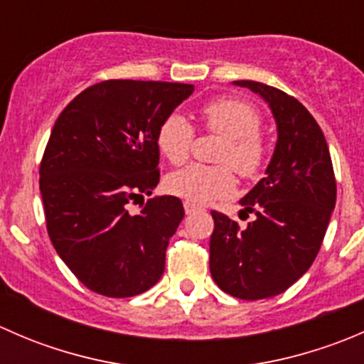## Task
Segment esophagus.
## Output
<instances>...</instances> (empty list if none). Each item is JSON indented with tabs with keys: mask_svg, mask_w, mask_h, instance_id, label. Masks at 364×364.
Segmentation results:
<instances>
[{
	"mask_svg": "<svg viewBox=\"0 0 364 364\" xmlns=\"http://www.w3.org/2000/svg\"><path fill=\"white\" fill-rule=\"evenodd\" d=\"M203 208H199V205H196L193 203H188V200H185V211L186 215H192V213H197L200 211Z\"/></svg>",
	"mask_w": 364,
	"mask_h": 364,
	"instance_id": "34e87169",
	"label": "esophagus"
}]
</instances>
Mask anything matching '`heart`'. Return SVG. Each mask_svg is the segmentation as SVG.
Returning <instances> with one entry per match:
<instances>
[{
	"instance_id": "1",
	"label": "heart",
	"mask_w": 364,
	"mask_h": 364,
	"mask_svg": "<svg viewBox=\"0 0 364 364\" xmlns=\"http://www.w3.org/2000/svg\"><path fill=\"white\" fill-rule=\"evenodd\" d=\"M204 128L223 137L216 153L218 165L190 164L174 171L165 186L174 196L193 204H208L229 197L236 188L234 171L243 179L262 174L267 161V142L260 134L262 117L248 102L222 97L200 107ZM196 141V128L181 112H172L160 123L156 144L171 164H183L190 156Z\"/></svg>"
}]
</instances>
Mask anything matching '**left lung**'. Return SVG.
Instances as JSON below:
<instances>
[{
  "instance_id": "8db88e82",
  "label": "left lung",
  "mask_w": 364,
  "mask_h": 364,
  "mask_svg": "<svg viewBox=\"0 0 364 364\" xmlns=\"http://www.w3.org/2000/svg\"><path fill=\"white\" fill-rule=\"evenodd\" d=\"M269 104L278 142L267 176L240 200L247 227L223 213L209 241L215 284L240 299H266L287 291L314 264L336 203V179L328 142L308 109L278 87L234 80Z\"/></svg>"
}]
</instances>
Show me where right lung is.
I'll return each mask as SVG.
<instances>
[{"mask_svg":"<svg viewBox=\"0 0 364 364\" xmlns=\"http://www.w3.org/2000/svg\"><path fill=\"white\" fill-rule=\"evenodd\" d=\"M192 84L111 79L86 87L54 123L40 161L50 243L77 280L107 297L146 292L161 278L185 216L172 196L130 205L160 181L156 132Z\"/></svg>","mask_w":364,"mask_h":364,"instance_id":"right-lung-1","label":"right lung"}]
</instances>
